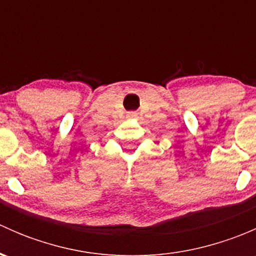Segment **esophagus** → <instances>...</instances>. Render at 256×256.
Here are the masks:
<instances>
[{"label": "esophagus", "mask_w": 256, "mask_h": 256, "mask_svg": "<svg viewBox=\"0 0 256 256\" xmlns=\"http://www.w3.org/2000/svg\"><path fill=\"white\" fill-rule=\"evenodd\" d=\"M136 115H138V114H136L135 112H130L128 114V118H136Z\"/></svg>", "instance_id": "obj_1"}]
</instances>
